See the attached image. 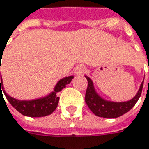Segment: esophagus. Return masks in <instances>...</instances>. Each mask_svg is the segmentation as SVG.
<instances>
[{
  "instance_id": "obj_1",
  "label": "esophagus",
  "mask_w": 149,
  "mask_h": 149,
  "mask_svg": "<svg viewBox=\"0 0 149 149\" xmlns=\"http://www.w3.org/2000/svg\"><path fill=\"white\" fill-rule=\"evenodd\" d=\"M85 71V67L83 66H77L75 67L74 72L75 74L79 76V75H83V73Z\"/></svg>"
}]
</instances>
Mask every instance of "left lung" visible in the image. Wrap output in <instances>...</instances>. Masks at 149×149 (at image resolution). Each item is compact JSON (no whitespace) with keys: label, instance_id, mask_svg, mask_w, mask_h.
<instances>
[{"label":"left lung","instance_id":"1","mask_svg":"<svg viewBox=\"0 0 149 149\" xmlns=\"http://www.w3.org/2000/svg\"><path fill=\"white\" fill-rule=\"evenodd\" d=\"M85 77L88 80V88L85 94V102L88 104V108L97 116L110 119L117 118L119 116L126 114L135 105L136 103L137 102L138 99L141 96L143 87V81H144L143 79V81L142 82L139 87L138 91L132 99L127 101L117 102V101L108 100L103 98L96 91L92 79L87 75H85Z\"/></svg>","mask_w":149,"mask_h":149}]
</instances>
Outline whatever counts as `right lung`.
<instances>
[{
	"label": "right lung",
	"instance_id": "right-lung-1",
	"mask_svg": "<svg viewBox=\"0 0 149 149\" xmlns=\"http://www.w3.org/2000/svg\"><path fill=\"white\" fill-rule=\"evenodd\" d=\"M1 70V66H0ZM74 77L73 76H68L63 78H61L56 86L54 87L53 91L48 93L47 95L34 99V100H17L15 98L11 97L8 95L4 90L2 78L0 79V93L3 91L6 95L7 100L13 106L18 112H20L23 116H29V117H41V116H46L50 115L55 109H56L59 102V97H57L56 93L60 92L61 89H63L66 85L71 83ZM3 90L1 91V89Z\"/></svg>",
	"mask_w": 149,
	"mask_h": 149
}]
</instances>
